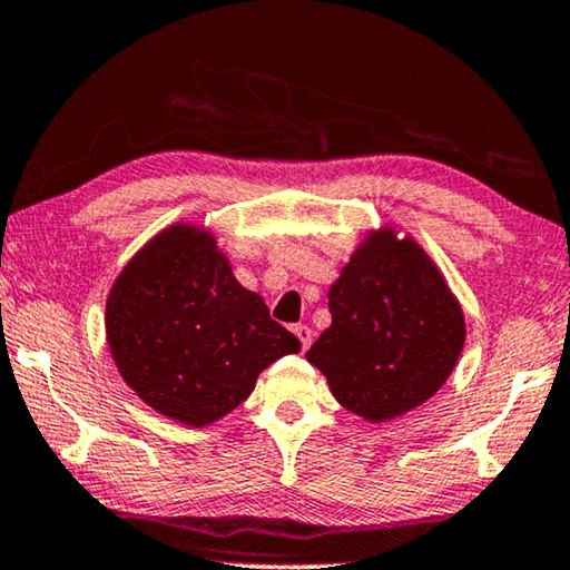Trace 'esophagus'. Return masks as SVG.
Masks as SVG:
<instances>
[{
	"instance_id": "34e87169",
	"label": "esophagus",
	"mask_w": 570,
	"mask_h": 570,
	"mask_svg": "<svg viewBox=\"0 0 570 570\" xmlns=\"http://www.w3.org/2000/svg\"><path fill=\"white\" fill-rule=\"evenodd\" d=\"M293 334H295V336H298V340H301V346H303V352H305V350H308V346H311V342H313V332H311V328H308V326H305V324H298V326H293Z\"/></svg>"
}]
</instances>
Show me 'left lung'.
Instances as JSON below:
<instances>
[{
    "label": "left lung",
    "mask_w": 570,
    "mask_h": 570,
    "mask_svg": "<svg viewBox=\"0 0 570 570\" xmlns=\"http://www.w3.org/2000/svg\"><path fill=\"white\" fill-rule=\"evenodd\" d=\"M332 326L305 357L334 399L367 422L422 406L465 344L463 308L411 238L370 234L328 291Z\"/></svg>",
    "instance_id": "obj_1"
}]
</instances>
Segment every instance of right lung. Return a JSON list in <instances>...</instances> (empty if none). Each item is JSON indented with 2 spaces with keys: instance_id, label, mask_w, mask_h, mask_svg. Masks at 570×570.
Returning a JSON list of instances; mask_svg holds the SVG:
<instances>
[{
  "instance_id": "add662e5",
  "label": "right lung",
  "mask_w": 570,
  "mask_h": 570,
  "mask_svg": "<svg viewBox=\"0 0 570 570\" xmlns=\"http://www.w3.org/2000/svg\"><path fill=\"white\" fill-rule=\"evenodd\" d=\"M112 360L138 399L189 426L213 424L249 399L272 362L301 342L269 318L195 226H169L120 277L105 308Z\"/></svg>"
}]
</instances>
